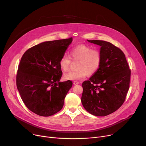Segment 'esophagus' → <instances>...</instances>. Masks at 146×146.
Returning a JSON list of instances; mask_svg holds the SVG:
<instances>
[{"instance_id":"esophagus-1","label":"esophagus","mask_w":146,"mask_h":146,"mask_svg":"<svg viewBox=\"0 0 146 146\" xmlns=\"http://www.w3.org/2000/svg\"><path fill=\"white\" fill-rule=\"evenodd\" d=\"M79 82L78 81H74L73 82V85H78V84H79Z\"/></svg>"}]
</instances>
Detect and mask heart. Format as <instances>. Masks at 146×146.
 Listing matches in <instances>:
<instances>
[{
	"label": "heart",
	"instance_id": "obj_1",
	"mask_svg": "<svg viewBox=\"0 0 146 146\" xmlns=\"http://www.w3.org/2000/svg\"><path fill=\"white\" fill-rule=\"evenodd\" d=\"M70 58L73 61H77L75 65L76 69L64 74V79L67 80H80L88 74H95L102 62L101 52L85 44L76 45L73 48L70 52ZM70 59L66 54L61 57L59 66L61 70L66 72L68 70L72 63Z\"/></svg>",
	"mask_w": 146,
	"mask_h": 146
}]
</instances>
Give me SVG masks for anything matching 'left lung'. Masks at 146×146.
<instances>
[{
    "label": "left lung",
    "mask_w": 146,
    "mask_h": 146,
    "mask_svg": "<svg viewBox=\"0 0 146 146\" xmlns=\"http://www.w3.org/2000/svg\"><path fill=\"white\" fill-rule=\"evenodd\" d=\"M88 41L101 46L102 62L99 70L83 82L81 101L88 112L104 117L117 111L124 102L131 70L120 48L110 42Z\"/></svg>",
    "instance_id": "8db88e82"
}]
</instances>
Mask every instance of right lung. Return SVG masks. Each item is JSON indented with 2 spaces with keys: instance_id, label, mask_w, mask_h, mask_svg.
Instances as JSON below:
<instances>
[{
  "instance_id": "right-lung-1",
  "label": "right lung",
  "mask_w": 146,
  "mask_h": 146,
  "mask_svg": "<svg viewBox=\"0 0 146 146\" xmlns=\"http://www.w3.org/2000/svg\"><path fill=\"white\" fill-rule=\"evenodd\" d=\"M72 38L45 41L23 54L18 66L17 86L22 101L34 113L49 117L62 109L72 82H60L62 71L59 60Z\"/></svg>"
}]
</instances>
